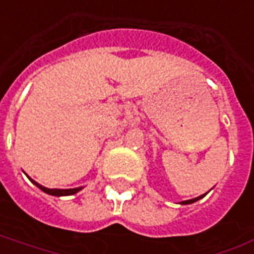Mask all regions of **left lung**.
Instances as JSON below:
<instances>
[{
  "instance_id": "obj_1",
  "label": "left lung",
  "mask_w": 254,
  "mask_h": 254,
  "mask_svg": "<svg viewBox=\"0 0 254 254\" xmlns=\"http://www.w3.org/2000/svg\"><path fill=\"white\" fill-rule=\"evenodd\" d=\"M207 193H208V192H207ZM207 193L201 194V196H198V197H194V198H190V200H186V201H182V202H180V204H183V205H188V204L196 202V201H197V200H200V198L204 197V196H205V194H207Z\"/></svg>"
}]
</instances>
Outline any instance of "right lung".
<instances>
[{
    "label": "right lung",
    "instance_id": "right-lung-1",
    "mask_svg": "<svg viewBox=\"0 0 254 254\" xmlns=\"http://www.w3.org/2000/svg\"><path fill=\"white\" fill-rule=\"evenodd\" d=\"M26 176H27V175H26ZM27 178H29V176H27ZM29 180H30V182L33 183V184H34L35 187H38L39 190H43L45 193L52 194V196H58V197H60V196H71V194L78 193L79 190H83V187H78V188H68V190H58V188H46V187L41 186V184H38V183H37V182H34L33 179L29 178Z\"/></svg>",
    "mask_w": 254,
    "mask_h": 254
}]
</instances>
